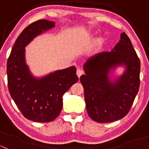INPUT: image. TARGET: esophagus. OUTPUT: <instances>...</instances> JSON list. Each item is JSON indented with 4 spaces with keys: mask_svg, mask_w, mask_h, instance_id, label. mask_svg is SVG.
<instances>
[{
    "mask_svg": "<svg viewBox=\"0 0 149 149\" xmlns=\"http://www.w3.org/2000/svg\"><path fill=\"white\" fill-rule=\"evenodd\" d=\"M83 74H84V71H83L81 68H77V75L78 76V77H81Z\"/></svg>",
    "mask_w": 149,
    "mask_h": 149,
    "instance_id": "obj_1",
    "label": "esophagus"
}]
</instances>
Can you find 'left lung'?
I'll return each instance as SVG.
<instances>
[{"label": "left lung", "instance_id": "1", "mask_svg": "<svg viewBox=\"0 0 149 149\" xmlns=\"http://www.w3.org/2000/svg\"><path fill=\"white\" fill-rule=\"evenodd\" d=\"M123 73L117 76V68ZM81 76L88 115L98 123L119 120L131 109L139 87L140 61L125 33L113 49L91 56Z\"/></svg>", "mask_w": 149, "mask_h": 149}]
</instances>
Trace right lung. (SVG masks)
Listing matches in <instances>:
<instances>
[{
    "label": "right lung",
    "instance_id": "1",
    "mask_svg": "<svg viewBox=\"0 0 149 149\" xmlns=\"http://www.w3.org/2000/svg\"><path fill=\"white\" fill-rule=\"evenodd\" d=\"M54 27V22L46 19L30 24L18 36L7 60L10 95L24 116L33 122L54 120L63 107V95L78 81L74 66L35 77L26 63V47L36 36Z\"/></svg>",
    "mask_w": 149,
    "mask_h": 149
}]
</instances>
